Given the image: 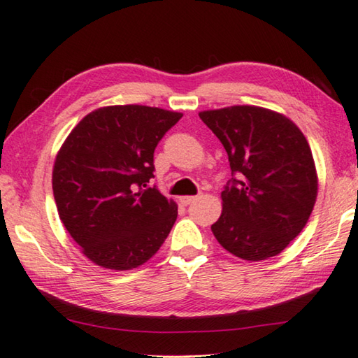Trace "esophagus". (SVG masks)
<instances>
[{
  "label": "esophagus",
  "instance_id": "esophagus-1",
  "mask_svg": "<svg viewBox=\"0 0 358 358\" xmlns=\"http://www.w3.org/2000/svg\"><path fill=\"white\" fill-rule=\"evenodd\" d=\"M194 201H196V197H194V196H183V197H180V202L183 203V205H189V203H192Z\"/></svg>",
  "mask_w": 358,
  "mask_h": 358
}]
</instances>
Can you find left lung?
<instances>
[{"label":"left lung","mask_w":358,"mask_h":358,"mask_svg":"<svg viewBox=\"0 0 358 358\" xmlns=\"http://www.w3.org/2000/svg\"><path fill=\"white\" fill-rule=\"evenodd\" d=\"M199 117L226 148L232 171L213 235L240 259L276 256L306 226L316 202L317 175L305 136L284 115L262 107L234 106Z\"/></svg>","instance_id":"left-lung-1"}]
</instances>
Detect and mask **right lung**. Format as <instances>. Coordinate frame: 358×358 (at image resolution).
I'll return each mask as SVG.
<instances>
[{"instance_id":"obj_1","label":"right lung","mask_w":358,"mask_h":358,"mask_svg":"<svg viewBox=\"0 0 358 358\" xmlns=\"http://www.w3.org/2000/svg\"><path fill=\"white\" fill-rule=\"evenodd\" d=\"M181 117L147 106L102 107L59 148L52 177L59 220L96 265L136 268L164 243L177 203L150 180L155 148Z\"/></svg>"}]
</instances>
